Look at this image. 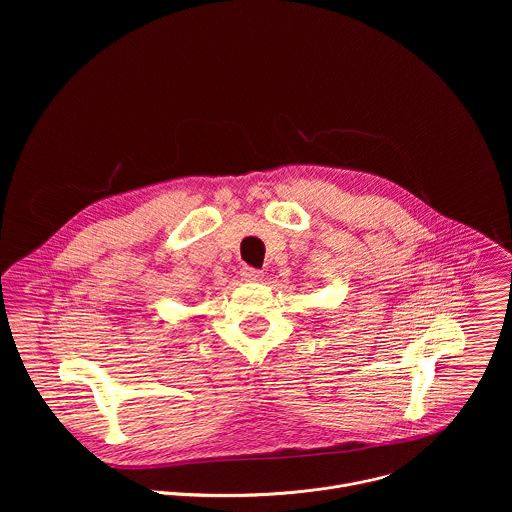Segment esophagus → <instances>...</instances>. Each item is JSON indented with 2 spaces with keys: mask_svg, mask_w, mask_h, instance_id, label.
I'll return each instance as SVG.
<instances>
[{
  "mask_svg": "<svg viewBox=\"0 0 512 512\" xmlns=\"http://www.w3.org/2000/svg\"><path fill=\"white\" fill-rule=\"evenodd\" d=\"M241 275H243L245 281H261V279H263V271L253 269V267H243V269H241Z\"/></svg>",
  "mask_w": 512,
  "mask_h": 512,
  "instance_id": "1",
  "label": "esophagus"
}]
</instances>
